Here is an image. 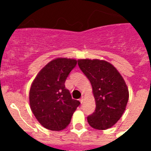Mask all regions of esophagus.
I'll use <instances>...</instances> for the list:
<instances>
[{
    "label": "esophagus",
    "mask_w": 151,
    "mask_h": 151,
    "mask_svg": "<svg viewBox=\"0 0 151 151\" xmlns=\"http://www.w3.org/2000/svg\"><path fill=\"white\" fill-rule=\"evenodd\" d=\"M84 101H85V97H84V96H82L81 99H80V102H81V104H83Z\"/></svg>",
    "instance_id": "obj_1"
}]
</instances>
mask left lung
<instances>
[{"label": "left lung", "mask_w": 151, "mask_h": 151, "mask_svg": "<svg viewBox=\"0 0 151 151\" xmlns=\"http://www.w3.org/2000/svg\"><path fill=\"white\" fill-rule=\"evenodd\" d=\"M78 64L91 84L95 101V111L88 116V122L97 130L110 129L119 120L129 101L125 80L106 60L80 59Z\"/></svg>", "instance_id": "obj_1"}]
</instances>
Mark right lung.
Listing matches in <instances>:
<instances>
[{
    "label": "right lung",
    "instance_id": "right-lung-1",
    "mask_svg": "<svg viewBox=\"0 0 151 151\" xmlns=\"http://www.w3.org/2000/svg\"><path fill=\"white\" fill-rule=\"evenodd\" d=\"M77 60L58 57L45 65L33 80L29 91V104L42 126L61 131L70 123L80 102L72 98L65 82Z\"/></svg>",
    "mask_w": 151,
    "mask_h": 151
}]
</instances>
